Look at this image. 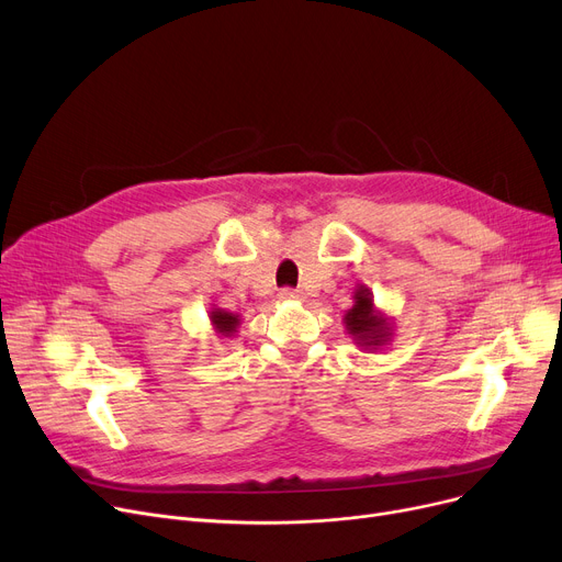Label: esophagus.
<instances>
[{
  "instance_id": "34e87169",
  "label": "esophagus",
  "mask_w": 562,
  "mask_h": 562,
  "mask_svg": "<svg viewBox=\"0 0 562 562\" xmlns=\"http://www.w3.org/2000/svg\"><path fill=\"white\" fill-rule=\"evenodd\" d=\"M280 299L282 301H303V291L301 289H282L280 291Z\"/></svg>"
}]
</instances>
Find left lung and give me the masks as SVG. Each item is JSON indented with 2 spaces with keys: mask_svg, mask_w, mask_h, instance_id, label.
<instances>
[{
  "mask_svg": "<svg viewBox=\"0 0 562 562\" xmlns=\"http://www.w3.org/2000/svg\"><path fill=\"white\" fill-rule=\"evenodd\" d=\"M352 299H356V305L344 314L348 335H352L358 346H364L371 350L385 346L392 337V326L387 316L380 314L373 307L371 291L367 286H360Z\"/></svg>",
  "mask_w": 562,
  "mask_h": 562,
  "instance_id": "1",
  "label": "left lung"
}]
</instances>
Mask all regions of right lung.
Here are the masks:
<instances>
[{
  "label": "right lung",
  "mask_w": 562,
  "mask_h": 562,
  "mask_svg": "<svg viewBox=\"0 0 562 562\" xmlns=\"http://www.w3.org/2000/svg\"><path fill=\"white\" fill-rule=\"evenodd\" d=\"M210 318H212L214 330L221 333L223 337H232L236 333V328H239V314H232L225 310H212Z\"/></svg>",
  "instance_id": "1"
}]
</instances>
